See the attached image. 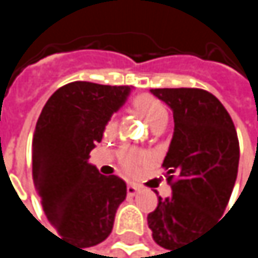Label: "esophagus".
I'll use <instances>...</instances> for the list:
<instances>
[{
    "instance_id": "1",
    "label": "esophagus",
    "mask_w": 258,
    "mask_h": 258,
    "mask_svg": "<svg viewBox=\"0 0 258 258\" xmlns=\"http://www.w3.org/2000/svg\"><path fill=\"white\" fill-rule=\"evenodd\" d=\"M139 191H140V188H139L137 185H134V183H128V185H127V194H128V196H136Z\"/></svg>"
}]
</instances>
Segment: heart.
<instances>
[{"label":"heart","instance_id":"obj_1","mask_svg":"<svg viewBox=\"0 0 258 258\" xmlns=\"http://www.w3.org/2000/svg\"><path fill=\"white\" fill-rule=\"evenodd\" d=\"M133 107L134 110L151 125V128L154 130L155 127L161 125V124H167L169 121V110L164 106L163 101H160L158 98L152 97V95H139L134 101H133ZM116 130V121L110 119L106 124L104 133L107 136L113 134ZM119 163L122 166V169L133 175L136 173L143 164L148 163V157L142 152H137L134 149L125 148L119 152Z\"/></svg>","mask_w":258,"mask_h":258}]
</instances>
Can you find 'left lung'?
<instances>
[{
  "label": "left lung",
  "mask_w": 258,
  "mask_h": 258,
  "mask_svg": "<svg viewBox=\"0 0 258 258\" xmlns=\"http://www.w3.org/2000/svg\"><path fill=\"white\" fill-rule=\"evenodd\" d=\"M151 92L173 112V137L163 161L172 196L158 197L148 215L154 240L166 248L185 246L227 208L239 166V140L221 101L199 88Z\"/></svg>",
  "instance_id": "left-lung-1"
}]
</instances>
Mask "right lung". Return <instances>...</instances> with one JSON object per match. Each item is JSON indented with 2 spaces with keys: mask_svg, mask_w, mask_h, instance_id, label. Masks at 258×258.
I'll list each match as a JSON object with an SVG mask.
<instances>
[{
  "mask_svg": "<svg viewBox=\"0 0 258 258\" xmlns=\"http://www.w3.org/2000/svg\"><path fill=\"white\" fill-rule=\"evenodd\" d=\"M130 91L80 80L67 83L52 94L35 125V189L49 223L79 248L94 246L112 233L116 209L127 196L124 180L101 175L88 160Z\"/></svg>",
  "mask_w": 258,
  "mask_h": 258,
  "instance_id": "right-lung-1",
  "label": "right lung"
}]
</instances>
